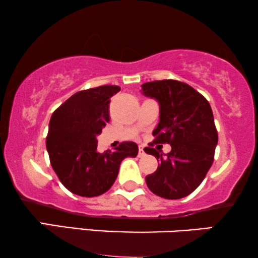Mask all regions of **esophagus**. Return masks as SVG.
Returning a JSON list of instances; mask_svg holds the SVG:
<instances>
[{"label": "esophagus", "mask_w": 258, "mask_h": 258, "mask_svg": "<svg viewBox=\"0 0 258 258\" xmlns=\"http://www.w3.org/2000/svg\"><path fill=\"white\" fill-rule=\"evenodd\" d=\"M144 155H146V153H144L143 147H142V146H140V148H139V156H140V157H142V156H144Z\"/></svg>", "instance_id": "obj_1"}]
</instances>
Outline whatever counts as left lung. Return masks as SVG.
I'll return each instance as SVG.
<instances>
[{
  "instance_id": "obj_1",
  "label": "left lung",
  "mask_w": 258,
  "mask_h": 258,
  "mask_svg": "<svg viewBox=\"0 0 258 258\" xmlns=\"http://www.w3.org/2000/svg\"><path fill=\"white\" fill-rule=\"evenodd\" d=\"M142 93L160 104L155 140L144 151L161 164L147 176V185L163 199H183L202 183L214 162L218 135L213 110L203 95L176 80L147 82ZM157 143L170 144L172 151L163 157L152 148Z\"/></svg>"
}]
</instances>
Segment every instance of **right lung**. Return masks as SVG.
<instances>
[{
    "label": "right lung",
    "mask_w": 258,
    "mask_h": 258,
    "mask_svg": "<svg viewBox=\"0 0 258 258\" xmlns=\"http://www.w3.org/2000/svg\"><path fill=\"white\" fill-rule=\"evenodd\" d=\"M117 86H101L69 97L49 122L47 150L51 167L70 192L83 197L108 191L125 157H136L135 142H122L115 151H97V135L109 122V103Z\"/></svg>",
    "instance_id": "1"
}]
</instances>
